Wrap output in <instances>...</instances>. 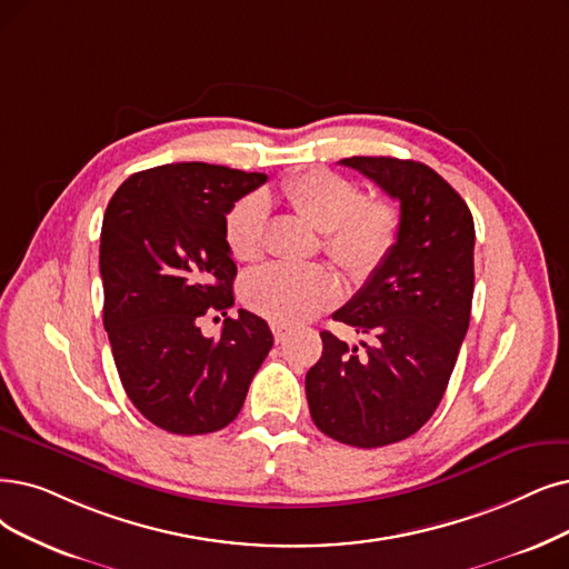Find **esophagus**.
<instances>
[{
    "instance_id": "esophagus-1",
    "label": "esophagus",
    "mask_w": 569,
    "mask_h": 569,
    "mask_svg": "<svg viewBox=\"0 0 569 569\" xmlns=\"http://www.w3.org/2000/svg\"><path fill=\"white\" fill-rule=\"evenodd\" d=\"M270 331H272V336H276V343H282V340L289 336V329L284 325H278V322L270 325Z\"/></svg>"
}]
</instances>
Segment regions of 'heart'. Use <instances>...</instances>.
I'll list each match as a JSON object with an SVG mask.
<instances>
[{"label":"heart","mask_w":569,"mask_h":569,"mask_svg":"<svg viewBox=\"0 0 569 569\" xmlns=\"http://www.w3.org/2000/svg\"><path fill=\"white\" fill-rule=\"evenodd\" d=\"M287 206L322 231L325 252L363 280L390 257L399 236V212L390 200L363 198L357 184L336 172L315 168L280 187ZM268 206L259 196L240 200L226 219V244L242 263L263 254ZM343 284L327 266L272 263L244 280L242 299L249 310L284 327L303 325L333 306Z\"/></svg>","instance_id":"1"}]
</instances>
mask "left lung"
Instances as JSON below:
<instances>
[{
    "label": "left lung",
    "mask_w": 569,
    "mask_h": 569,
    "mask_svg": "<svg viewBox=\"0 0 569 569\" xmlns=\"http://www.w3.org/2000/svg\"><path fill=\"white\" fill-rule=\"evenodd\" d=\"M340 166L399 200V236L369 282L333 312L371 336V346L350 348L322 331L306 397L327 437L380 448L416 435L443 399L469 329L476 233L467 202L429 166L390 156H352Z\"/></svg>",
    "instance_id": "8db88e82"
}]
</instances>
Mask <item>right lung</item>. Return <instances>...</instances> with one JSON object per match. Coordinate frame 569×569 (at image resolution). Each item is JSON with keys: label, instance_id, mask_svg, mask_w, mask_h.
<instances>
[{"label": "right lung", "instance_id": "add662e5", "mask_svg": "<svg viewBox=\"0 0 569 569\" xmlns=\"http://www.w3.org/2000/svg\"><path fill=\"white\" fill-rule=\"evenodd\" d=\"M268 177L208 163H172L128 177L100 236L104 329L123 390L170 435H210L233 422L272 348L261 317L238 310L221 336L200 317L233 306L236 263L226 214Z\"/></svg>", "mask_w": 569, "mask_h": 569}]
</instances>
